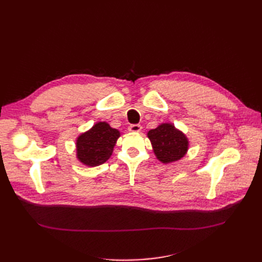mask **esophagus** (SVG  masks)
I'll use <instances>...</instances> for the list:
<instances>
[{"mask_svg": "<svg viewBox=\"0 0 262 262\" xmlns=\"http://www.w3.org/2000/svg\"><path fill=\"white\" fill-rule=\"evenodd\" d=\"M142 130V126L140 124H131L129 126L130 132H140Z\"/></svg>", "mask_w": 262, "mask_h": 262, "instance_id": "esophagus-1", "label": "esophagus"}]
</instances>
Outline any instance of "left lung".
<instances>
[{"instance_id":"1","label":"left lung","mask_w":262,"mask_h":262,"mask_svg":"<svg viewBox=\"0 0 262 262\" xmlns=\"http://www.w3.org/2000/svg\"><path fill=\"white\" fill-rule=\"evenodd\" d=\"M154 154L160 162L169 164L184 157L189 148V140L172 123H161L147 132Z\"/></svg>"}]
</instances>
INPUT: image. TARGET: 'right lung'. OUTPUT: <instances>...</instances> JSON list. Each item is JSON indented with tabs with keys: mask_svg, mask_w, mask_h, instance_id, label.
<instances>
[{
	"mask_svg": "<svg viewBox=\"0 0 262 262\" xmlns=\"http://www.w3.org/2000/svg\"><path fill=\"white\" fill-rule=\"evenodd\" d=\"M120 131L100 121L81 133L76 139V158L83 165L94 167L107 162L114 152Z\"/></svg>",
	"mask_w": 262,
	"mask_h": 262,
	"instance_id": "right-lung-1",
	"label": "right lung"
}]
</instances>
